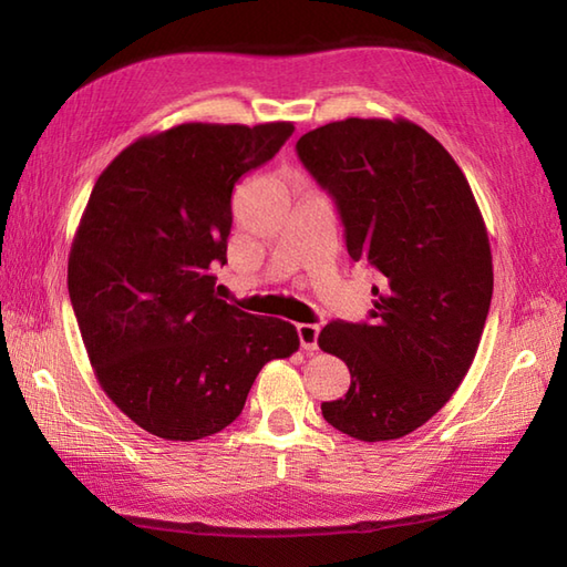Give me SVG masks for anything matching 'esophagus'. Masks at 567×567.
<instances>
[{"label":"esophagus","mask_w":567,"mask_h":567,"mask_svg":"<svg viewBox=\"0 0 567 567\" xmlns=\"http://www.w3.org/2000/svg\"><path fill=\"white\" fill-rule=\"evenodd\" d=\"M319 331H321L319 323H297V336H299V343H302V348H305L307 353H315V351H317Z\"/></svg>","instance_id":"esophagus-1"}]
</instances>
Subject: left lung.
Returning <instances> with one entry per match:
<instances>
[{"mask_svg": "<svg viewBox=\"0 0 567 567\" xmlns=\"http://www.w3.org/2000/svg\"><path fill=\"white\" fill-rule=\"evenodd\" d=\"M297 155L333 197L348 256L380 272L370 323L319 333L351 370L321 414L358 441L402 439L475 360L495 282L483 214L451 153L406 118L331 122L299 138Z\"/></svg>", "mask_w": 567, "mask_h": 567, "instance_id": "left-lung-1", "label": "left lung"}]
</instances>
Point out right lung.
Masks as SVG:
<instances>
[{"mask_svg":"<svg viewBox=\"0 0 567 567\" xmlns=\"http://www.w3.org/2000/svg\"><path fill=\"white\" fill-rule=\"evenodd\" d=\"M292 122L179 124L104 167L72 238L68 292L106 396L165 441L219 433L297 329L216 297L231 192L292 136Z\"/></svg>","mask_w":567,"mask_h":567,"instance_id":"1","label":"right lung"}]
</instances>
